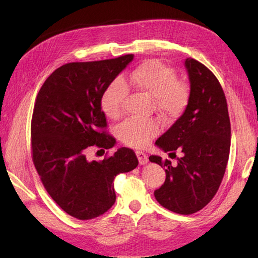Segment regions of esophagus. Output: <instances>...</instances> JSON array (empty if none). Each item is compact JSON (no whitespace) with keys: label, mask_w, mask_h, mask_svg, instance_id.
Listing matches in <instances>:
<instances>
[{"label":"esophagus","mask_w":258,"mask_h":258,"mask_svg":"<svg viewBox=\"0 0 258 258\" xmlns=\"http://www.w3.org/2000/svg\"><path fill=\"white\" fill-rule=\"evenodd\" d=\"M136 156H138L141 165H145V164L149 163V158H147V155L142 151L136 152Z\"/></svg>","instance_id":"34e87169"}]
</instances>
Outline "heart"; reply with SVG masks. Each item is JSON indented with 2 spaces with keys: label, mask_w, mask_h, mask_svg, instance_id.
I'll use <instances>...</instances> for the list:
<instances>
[{
  "label": "heart",
  "mask_w": 258,
  "mask_h": 258,
  "mask_svg": "<svg viewBox=\"0 0 258 258\" xmlns=\"http://www.w3.org/2000/svg\"><path fill=\"white\" fill-rule=\"evenodd\" d=\"M127 86L151 97L154 111L165 119H172L187 105L189 92L183 82L176 80L172 69L151 59L139 65L124 76L123 82L114 80L103 92L101 106L109 118H117L123 112ZM158 124L153 118L131 117L119 125L118 138L124 144L141 149L158 133Z\"/></svg>",
  "instance_id": "obj_1"
}]
</instances>
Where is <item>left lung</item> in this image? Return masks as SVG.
<instances>
[{
    "label": "left lung",
    "instance_id": "obj_1",
    "mask_svg": "<svg viewBox=\"0 0 258 258\" xmlns=\"http://www.w3.org/2000/svg\"><path fill=\"white\" fill-rule=\"evenodd\" d=\"M189 97L184 113L155 145L164 152L182 153L176 165L151 155L165 166L166 178L154 191L156 201L174 213L188 215L202 210L220 187L229 156L231 123L220 82L205 65L186 58ZM174 154V153H169Z\"/></svg>",
    "mask_w": 258,
    "mask_h": 258
}]
</instances>
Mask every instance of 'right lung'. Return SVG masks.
I'll return each instance as SVG.
<instances>
[{"mask_svg":"<svg viewBox=\"0 0 258 258\" xmlns=\"http://www.w3.org/2000/svg\"><path fill=\"white\" fill-rule=\"evenodd\" d=\"M133 58L128 54L62 65L37 94L31 123L33 163L54 202L79 220L107 212L116 200L115 176L139 165L135 153L126 147L102 161L86 158L90 147L108 150L116 143L102 131L106 118L101 98Z\"/></svg>","mask_w":258,"mask_h":258,"instance_id":"obj_1","label":"right lung"}]
</instances>
